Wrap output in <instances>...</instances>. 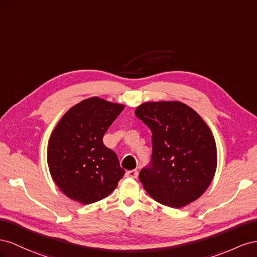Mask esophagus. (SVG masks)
<instances>
[{"label":"esophagus","mask_w":257,"mask_h":257,"mask_svg":"<svg viewBox=\"0 0 257 257\" xmlns=\"http://www.w3.org/2000/svg\"><path fill=\"white\" fill-rule=\"evenodd\" d=\"M139 175L138 170H129L126 172V177L127 178H131V179H137Z\"/></svg>","instance_id":"1"}]
</instances>
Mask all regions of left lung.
<instances>
[{"label":"left lung","mask_w":257,"mask_h":257,"mask_svg":"<svg viewBox=\"0 0 257 257\" xmlns=\"http://www.w3.org/2000/svg\"><path fill=\"white\" fill-rule=\"evenodd\" d=\"M136 115L152 130V158L139 174L146 192L170 208L198 199L216 169V146L207 123L175 101L146 102Z\"/></svg>","instance_id":"left-lung-1"}]
</instances>
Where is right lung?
Returning a JSON list of instances; mask_svg holds the SVG:
<instances>
[{
	"mask_svg": "<svg viewBox=\"0 0 257 257\" xmlns=\"http://www.w3.org/2000/svg\"><path fill=\"white\" fill-rule=\"evenodd\" d=\"M123 105L97 97L70 108L58 122L48 145L51 177L71 199L93 203L111 194L123 177L115 152L103 136Z\"/></svg>",
	"mask_w": 257,
	"mask_h": 257,
	"instance_id": "obj_1",
	"label": "right lung"
}]
</instances>
